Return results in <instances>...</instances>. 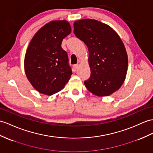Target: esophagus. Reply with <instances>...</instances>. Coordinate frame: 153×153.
Segmentation results:
<instances>
[{
    "label": "esophagus",
    "instance_id": "obj_1",
    "mask_svg": "<svg viewBox=\"0 0 153 153\" xmlns=\"http://www.w3.org/2000/svg\"><path fill=\"white\" fill-rule=\"evenodd\" d=\"M79 64H75V65H73V68H74V69H75V70H77L78 68H79Z\"/></svg>",
    "mask_w": 153,
    "mask_h": 153
}]
</instances>
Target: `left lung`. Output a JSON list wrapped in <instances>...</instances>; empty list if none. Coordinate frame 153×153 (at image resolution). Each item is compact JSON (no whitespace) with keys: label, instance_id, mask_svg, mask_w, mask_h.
Here are the masks:
<instances>
[{"label":"left lung","instance_id":"8db88e82","mask_svg":"<svg viewBox=\"0 0 153 153\" xmlns=\"http://www.w3.org/2000/svg\"><path fill=\"white\" fill-rule=\"evenodd\" d=\"M74 33L89 51L91 75L84 81L85 87L99 97L117 91L128 68L127 54L120 36L108 25L89 19L74 22Z\"/></svg>","mask_w":153,"mask_h":153}]
</instances>
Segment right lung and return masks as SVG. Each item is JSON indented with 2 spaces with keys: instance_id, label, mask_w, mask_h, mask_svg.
Instances as JSON below:
<instances>
[{
  "instance_id": "1",
  "label": "right lung",
  "mask_w": 153,
  "mask_h": 153,
  "mask_svg": "<svg viewBox=\"0 0 153 153\" xmlns=\"http://www.w3.org/2000/svg\"><path fill=\"white\" fill-rule=\"evenodd\" d=\"M71 32L68 21H51L36 32L29 44L25 58V73L41 94L53 95L70 79L71 68L61 44Z\"/></svg>"
}]
</instances>
